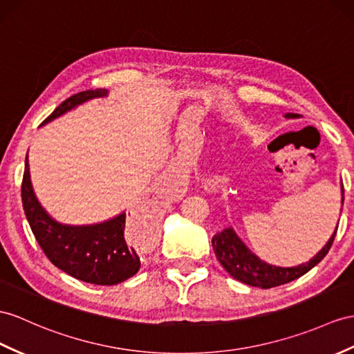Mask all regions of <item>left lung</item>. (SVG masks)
<instances>
[{"label": "left lung", "mask_w": 354, "mask_h": 354, "mask_svg": "<svg viewBox=\"0 0 354 354\" xmlns=\"http://www.w3.org/2000/svg\"><path fill=\"white\" fill-rule=\"evenodd\" d=\"M299 114H286V118H297ZM341 191L344 195V186H341ZM344 203V196H342ZM336 231L329 239L320 252L314 258H311L308 263H304L296 267H277L272 264H267L260 260L255 254H252L246 245L237 237V234L232 228H225L223 231L214 234L212 239L213 251L216 254V258L232 278L246 283L251 287H260V288H272L282 286L300 278L313 269L314 266L320 263L333 243Z\"/></svg>", "instance_id": "left-lung-1"}]
</instances>
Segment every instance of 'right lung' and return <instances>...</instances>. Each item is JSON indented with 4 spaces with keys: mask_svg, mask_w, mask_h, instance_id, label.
Segmentation results:
<instances>
[{
    "mask_svg": "<svg viewBox=\"0 0 354 354\" xmlns=\"http://www.w3.org/2000/svg\"><path fill=\"white\" fill-rule=\"evenodd\" d=\"M106 94L105 88L76 93L58 105L41 124L53 122L84 102L103 97ZM21 195L25 216L34 237L49 261L58 269L76 279L96 286H115L140 270V257L124 239L126 213L94 225H63L54 221L32 192L27 159Z\"/></svg>",
    "mask_w": 354,
    "mask_h": 354,
    "instance_id": "1",
    "label": "right lung"
}]
</instances>
